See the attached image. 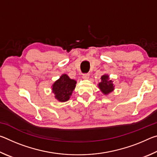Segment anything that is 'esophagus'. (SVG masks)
I'll return each instance as SVG.
<instances>
[{
    "label": "esophagus",
    "mask_w": 157,
    "mask_h": 157,
    "mask_svg": "<svg viewBox=\"0 0 157 157\" xmlns=\"http://www.w3.org/2000/svg\"><path fill=\"white\" fill-rule=\"evenodd\" d=\"M82 78H83L84 79H89V75L88 73L84 74V75H82Z\"/></svg>",
    "instance_id": "obj_1"
}]
</instances>
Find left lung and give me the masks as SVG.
<instances>
[{
  "mask_svg": "<svg viewBox=\"0 0 157 157\" xmlns=\"http://www.w3.org/2000/svg\"><path fill=\"white\" fill-rule=\"evenodd\" d=\"M101 82H99L98 84V87H99L100 90L103 94L105 95H107L113 91L114 90V84L113 83V81L110 79L109 76L107 74H105L102 77H101Z\"/></svg>",
  "mask_w": 157,
  "mask_h": 157,
  "instance_id": "left-lung-1",
  "label": "left lung"
}]
</instances>
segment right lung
Listing matches in <instances>:
<instances>
[{"mask_svg": "<svg viewBox=\"0 0 157 157\" xmlns=\"http://www.w3.org/2000/svg\"><path fill=\"white\" fill-rule=\"evenodd\" d=\"M77 82L71 79L66 74H63L52 85V92L55 99L59 102H64L68 101L76 86Z\"/></svg>", "mask_w": 157, "mask_h": 157, "instance_id": "obj_1", "label": "right lung"}]
</instances>
